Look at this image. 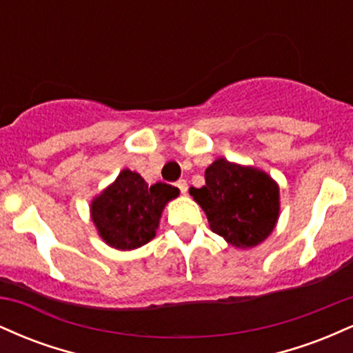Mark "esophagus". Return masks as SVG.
Returning <instances> with one entry per match:
<instances>
[{"label":"esophagus","mask_w":353,"mask_h":353,"mask_svg":"<svg viewBox=\"0 0 353 353\" xmlns=\"http://www.w3.org/2000/svg\"><path fill=\"white\" fill-rule=\"evenodd\" d=\"M176 185H177V188H179V190H181L182 194L188 192V181H185V179H179V181L176 182Z\"/></svg>","instance_id":"esophagus-1"}]
</instances>
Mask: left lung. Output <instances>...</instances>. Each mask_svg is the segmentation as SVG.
Instances as JSON below:
<instances>
[{"instance_id":"left-lung-1","label":"left lung","mask_w":353,"mask_h":353,"mask_svg":"<svg viewBox=\"0 0 353 353\" xmlns=\"http://www.w3.org/2000/svg\"><path fill=\"white\" fill-rule=\"evenodd\" d=\"M189 194L204 209L212 232L242 249L261 244L277 222V184L254 168L214 161L205 169V185Z\"/></svg>"}]
</instances>
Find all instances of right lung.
I'll use <instances>...</instances> for the list:
<instances>
[{
  "label": "right lung",
  "instance_id": "add662e5",
  "mask_svg": "<svg viewBox=\"0 0 353 353\" xmlns=\"http://www.w3.org/2000/svg\"><path fill=\"white\" fill-rule=\"evenodd\" d=\"M177 194V188L164 182L148 185L139 174L124 169L114 184L92 201V222L111 247L137 249L156 236L165 202Z\"/></svg>",
  "mask_w": 353,
  "mask_h": 353
}]
</instances>
